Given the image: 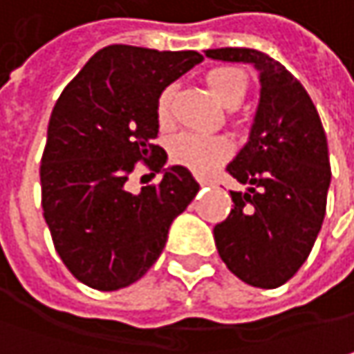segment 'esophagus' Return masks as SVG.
Returning a JSON list of instances; mask_svg holds the SVG:
<instances>
[{"label": "esophagus", "mask_w": 354, "mask_h": 354, "mask_svg": "<svg viewBox=\"0 0 354 354\" xmlns=\"http://www.w3.org/2000/svg\"><path fill=\"white\" fill-rule=\"evenodd\" d=\"M200 184H202V186H212V184H214V182H212V180H202V182H200Z\"/></svg>", "instance_id": "1"}]
</instances>
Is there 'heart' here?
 Returning <instances> with one entry per match:
<instances>
[{
    "label": "heart",
    "instance_id": "obj_1",
    "mask_svg": "<svg viewBox=\"0 0 354 354\" xmlns=\"http://www.w3.org/2000/svg\"><path fill=\"white\" fill-rule=\"evenodd\" d=\"M206 84L220 104L232 108L240 104L246 94L248 77L239 68H214L206 75ZM172 100H174L172 88L162 90V94L158 95L156 115L162 126H168L172 120ZM170 152L178 164L190 168L196 174H208L230 156L232 144L224 136L182 132L172 140Z\"/></svg>",
    "mask_w": 354,
    "mask_h": 354
}]
</instances>
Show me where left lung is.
Masks as SVG:
<instances>
[{"label": "left lung", "instance_id": "obj_1", "mask_svg": "<svg viewBox=\"0 0 354 354\" xmlns=\"http://www.w3.org/2000/svg\"><path fill=\"white\" fill-rule=\"evenodd\" d=\"M204 53L259 72L248 142L226 166L246 190H230L234 208L214 226V242L240 281L277 288L308 259L324 220L330 164L321 118L301 82L270 55L248 48Z\"/></svg>", "mask_w": 354, "mask_h": 354}]
</instances>
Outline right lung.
Returning <instances> with one entry per match:
<instances>
[{
  "mask_svg": "<svg viewBox=\"0 0 354 354\" xmlns=\"http://www.w3.org/2000/svg\"><path fill=\"white\" fill-rule=\"evenodd\" d=\"M204 57L108 46L90 57L53 106L41 156V208L53 246L80 282L118 290L162 254L170 224L200 190L184 166H164L156 102ZM144 159L162 172L138 195L125 186Z\"/></svg>",
  "mask_w": 354,
  "mask_h": 354,
  "instance_id": "obj_1",
  "label": "right lung"
}]
</instances>
